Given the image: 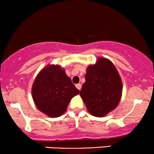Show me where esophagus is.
Here are the masks:
<instances>
[{
    "label": "esophagus",
    "instance_id": "34e87169",
    "mask_svg": "<svg viewBox=\"0 0 154 154\" xmlns=\"http://www.w3.org/2000/svg\"><path fill=\"white\" fill-rule=\"evenodd\" d=\"M76 88H77V89H78V90H79V91H80V90H81V88H82V86H81V84H79H79H77V85H76Z\"/></svg>",
    "mask_w": 154,
    "mask_h": 154
}]
</instances>
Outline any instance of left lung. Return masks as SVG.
Returning <instances> with one entry per match:
<instances>
[{
    "label": "left lung",
    "mask_w": 154,
    "mask_h": 154,
    "mask_svg": "<svg viewBox=\"0 0 154 154\" xmlns=\"http://www.w3.org/2000/svg\"><path fill=\"white\" fill-rule=\"evenodd\" d=\"M122 94V79L110 60L99 57L95 64L88 66L79 95L90 114L97 117L106 116L116 109Z\"/></svg>",
    "instance_id": "left-lung-1"
}]
</instances>
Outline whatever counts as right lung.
<instances>
[{
	"mask_svg": "<svg viewBox=\"0 0 154 154\" xmlns=\"http://www.w3.org/2000/svg\"><path fill=\"white\" fill-rule=\"evenodd\" d=\"M79 91L59 65L48 64L38 73L32 87L37 108L49 117H59Z\"/></svg>",
	"mask_w": 154,
	"mask_h": 154,
	"instance_id": "add662e5",
	"label": "right lung"
}]
</instances>
